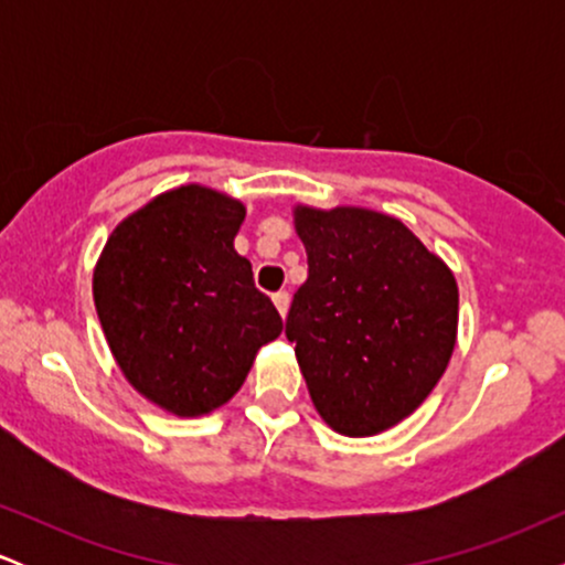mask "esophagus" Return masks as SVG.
<instances>
[{
  "mask_svg": "<svg viewBox=\"0 0 565 565\" xmlns=\"http://www.w3.org/2000/svg\"><path fill=\"white\" fill-rule=\"evenodd\" d=\"M274 305H276L278 313L287 316V310H289V291H276V295H274Z\"/></svg>",
  "mask_w": 565,
  "mask_h": 565,
  "instance_id": "34e87169",
  "label": "esophagus"
}]
</instances>
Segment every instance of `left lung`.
Returning <instances> with one entry per match:
<instances>
[{"instance_id":"left-lung-1","label":"left lung","mask_w":565,"mask_h":565,"mask_svg":"<svg viewBox=\"0 0 565 565\" xmlns=\"http://www.w3.org/2000/svg\"><path fill=\"white\" fill-rule=\"evenodd\" d=\"M308 252L287 337L316 412L350 438L406 419L457 345V278L398 217L366 206L297 204Z\"/></svg>"}]
</instances>
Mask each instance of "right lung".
<instances>
[{
    "label": "right lung",
    "mask_w": 565,
    "mask_h": 565,
    "mask_svg": "<svg viewBox=\"0 0 565 565\" xmlns=\"http://www.w3.org/2000/svg\"><path fill=\"white\" fill-rule=\"evenodd\" d=\"M244 217L238 199L188 183L121 220L97 257L95 310L116 364L174 417L228 404L284 329L233 249Z\"/></svg>",
    "instance_id": "1"
}]
</instances>
